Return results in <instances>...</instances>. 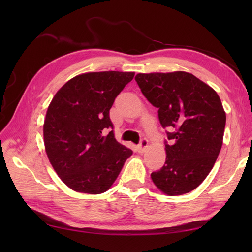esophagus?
Listing matches in <instances>:
<instances>
[{"mask_svg":"<svg viewBox=\"0 0 252 252\" xmlns=\"http://www.w3.org/2000/svg\"><path fill=\"white\" fill-rule=\"evenodd\" d=\"M147 146H148V140L146 137H143L141 142H140V144H138V146H137L138 152H143Z\"/></svg>","mask_w":252,"mask_h":252,"instance_id":"esophagus-1","label":"esophagus"}]
</instances>
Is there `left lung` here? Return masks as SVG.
<instances>
[{"label":"left lung","instance_id":"8db88e82","mask_svg":"<svg viewBox=\"0 0 252 252\" xmlns=\"http://www.w3.org/2000/svg\"><path fill=\"white\" fill-rule=\"evenodd\" d=\"M143 95L158 108L165 131L163 167L152 173L158 189L169 196L194 190L212 170L221 151L226 116L212 88L194 74L138 73Z\"/></svg>","mask_w":252,"mask_h":252}]
</instances>
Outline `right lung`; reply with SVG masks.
<instances>
[{
	"instance_id": "add662e5",
	"label": "right lung",
	"mask_w": 252,
	"mask_h": 252,
	"mask_svg": "<svg viewBox=\"0 0 252 252\" xmlns=\"http://www.w3.org/2000/svg\"><path fill=\"white\" fill-rule=\"evenodd\" d=\"M134 72L83 73L69 80L47 108L44 145L57 175L71 189L101 194L133 152L118 143L109 110Z\"/></svg>"
}]
</instances>
